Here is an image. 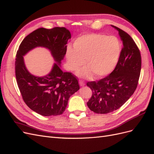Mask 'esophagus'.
I'll use <instances>...</instances> for the list:
<instances>
[{
  "instance_id": "obj_1",
  "label": "esophagus",
  "mask_w": 154,
  "mask_h": 154,
  "mask_svg": "<svg viewBox=\"0 0 154 154\" xmlns=\"http://www.w3.org/2000/svg\"><path fill=\"white\" fill-rule=\"evenodd\" d=\"M79 84H80V85L81 87H83V86H84L85 85V83H84V82H83V81L80 80V81H79Z\"/></svg>"
}]
</instances>
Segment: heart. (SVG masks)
I'll return each instance as SVG.
<instances>
[{"mask_svg":"<svg viewBox=\"0 0 154 154\" xmlns=\"http://www.w3.org/2000/svg\"><path fill=\"white\" fill-rule=\"evenodd\" d=\"M123 44L117 36L100 33L82 35L75 39L73 48L68 47L66 58L68 67L76 71L85 63L88 67L77 74L91 78L93 73L97 78L108 76L117 66L122 53Z\"/></svg>","mask_w":154,"mask_h":154,"instance_id":"1","label":"heart"}]
</instances>
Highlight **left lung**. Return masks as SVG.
<instances>
[{
	"mask_svg": "<svg viewBox=\"0 0 154 154\" xmlns=\"http://www.w3.org/2000/svg\"><path fill=\"white\" fill-rule=\"evenodd\" d=\"M123 48L117 66L109 75L97 82H88L92 96L87 102L96 114H108L120 108L136 91L141 69V57L137 45L128 33L114 26Z\"/></svg>",
	"mask_w": 154,
	"mask_h": 154,
	"instance_id": "left-lung-1",
	"label": "left lung"
}]
</instances>
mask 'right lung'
<instances>
[{"instance_id": "1", "label": "right lung", "mask_w": 154, "mask_h": 154, "mask_svg": "<svg viewBox=\"0 0 154 154\" xmlns=\"http://www.w3.org/2000/svg\"><path fill=\"white\" fill-rule=\"evenodd\" d=\"M71 38L66 27L37 29L22 40L15 61L17 84L26 104L44 116H57L66 110L69 97L80 89L76 77L64 72L61 62L67 51V44ZM37 47L48 48L55 62L51 72L44 77H36L26 69L23 57Z\"/></svg>"}]
</instances>
